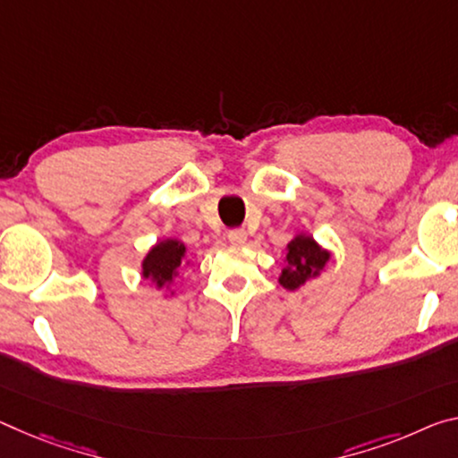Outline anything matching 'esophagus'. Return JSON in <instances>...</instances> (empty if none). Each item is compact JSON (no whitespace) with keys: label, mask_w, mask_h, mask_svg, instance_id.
<instances>
[{"label":"esophagus","mask_w":458,"mask_h":458,"mask_svg":"<svg viewBox=\"0 0 458 458\" xmlns=\"http://www.w3.org/2000/svg\"><path fill=\"white\" fill-rule=\"evenodd\" d=\"M228 241H230L232 244L241 246V244L246 242V232H244V230H230V232H228Z\"/></svg>","instance_id":"1"}]
</instances>
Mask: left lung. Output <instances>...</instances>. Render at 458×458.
<instances>
[{
    "label": "left lung",
    "instance_id": "obj_1",
    "mask_svg": "<svg viewBox=\"0 0 458 458\" xmlns=\"http://www.w3.org/2000/svg\"><path fill=\"white\" fill-rule=\"evenodd\" d=\"M330 257V250H326L314 236L300 232L285 246V267L281 268L279 285L287 292H297L310 279L320 277Z\"/></svg>",
    "mask_w": 458,
    "mask_h": 458
}]
</instances>
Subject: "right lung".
Listing matches in <instances>:
<instances>
[{
  "instance_id": "obj_1",
  "label": "right lung",
  "mask_w": 458,
  "mask_h": 458,
  "mask_svg": "<svg viewBox=\"0 0 458 458\" xmlns=\"http://www.w3.org/2000/svg\"><path fill=\"white\" fill-rule=\"evenodd\" d=\"M191 265L187 259V244L179 238H161L150 250L144 255L140 263V275L142 279L150 281L158 292H165L166 295H175V281L179 277L181 268Z\"/></svg>"
}]
</instances>
